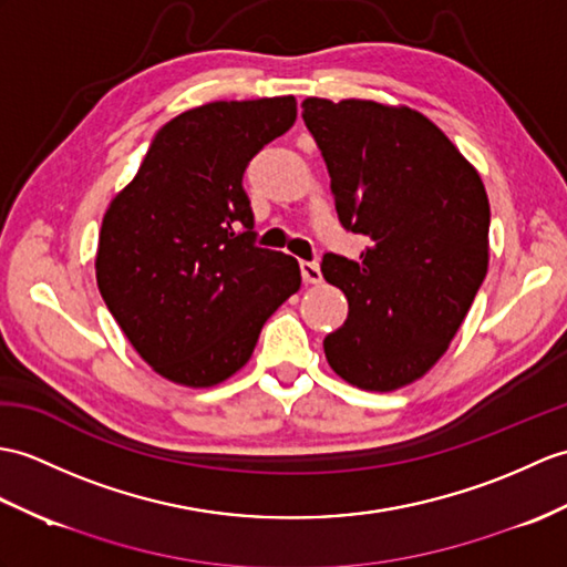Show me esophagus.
Segmentation results:
<instances>
[{
    "label": "esophagus",
    "instance_id": "1",
    "mask_svg": "<svg viewBox=\"0 0 567 567\" xmlns=\"http://www.w3.org/2000/svg\"><path fill=\"white\" fill-rule=\"evenodd\" d=\"M299 270H301V280H305L307 285L321 282V268L316 266V262H311V260H301V262H299Z\"/></svg>",
    "mask_w": 567,
    "mask_h": 567
}]
</instances>
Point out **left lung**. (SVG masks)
<instances>
[{
    "label": "left lung",
    "instance_id": "8db88e82",
    "mask_svg": "<svg viewBox=\"0 0 567 567\" xmlns=\"http://www.w3.org/2000/svg\"><path fill=\"white\" fill-rule=\"evenodd\" d=\"M301 109L331 174L338 219L367 241L360 260H321L350 307L323 340L326 360L352 386L401 389L442 358L478 295L488 195L425 115L354 99H307Z\"/></svg>",
    "mask_w": 567,
    "mask_h": 567
}]
</instances>
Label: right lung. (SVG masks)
<instances>
[{"label": "right lung", "instance_id": "right-lung-1", "mask_svg": "<svg viewBox=\"0 0 567 567\" xmlns=\"http://www.w3.org/2000/svg\"><path fill=\"white\" fill-rule=\"evenodd\" d=\"M297 121L295 96L215 101L168 121L101 224L96 280L162 377L213 386L251 358L301 285L292 256L256 246L248 162Z\"/></svg>", "mask_w": 567, "mask_h": 567}]
</instances>
